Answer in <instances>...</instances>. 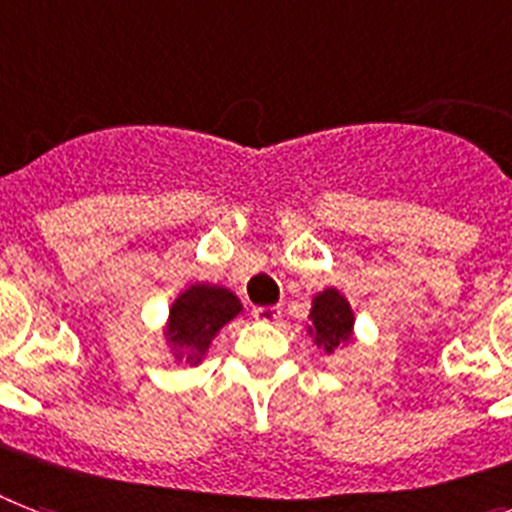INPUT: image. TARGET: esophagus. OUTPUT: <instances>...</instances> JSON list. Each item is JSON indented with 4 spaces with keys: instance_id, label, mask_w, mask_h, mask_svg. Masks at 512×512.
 I'll use <instances>...</instances> for the list:
<instances>
[{
    "instance_id": "obj_1",
    "label": "esophagus",
    "mask_w": 512,
    "mask_h": 512,
    "mask_svg": "<svg viewBox=\"0 0 512 512\" xmlns=\"http://www.w3.org/2000/svg\"><path fill=\"white\" fill-rule=\"evenodd\" d=\"M252 315H255L257 321H263V323H276L278 318H281V307H278V305H263V307H255V310H252Z\"/></svg>"
}]
</instances>
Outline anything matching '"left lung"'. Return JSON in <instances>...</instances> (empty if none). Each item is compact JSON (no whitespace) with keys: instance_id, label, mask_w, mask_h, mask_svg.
<instances>
[{"instance_id":"left-lung-1","label":"left lung","mask_w":512,"mask_h":512,"mask_svg":"<svg viewBox=\"0 0 512 512\" xmlns=\"http://www.w3.org/2000/svg\"><path fill=\"white\" fill-rule=\"evenodd\" d=\"M313 328L310 334L326 352H334L339 344L350 342L352 331V310L347 299L336 289H326L313 299V313H310Z\"/></svg>"}]
</instances>
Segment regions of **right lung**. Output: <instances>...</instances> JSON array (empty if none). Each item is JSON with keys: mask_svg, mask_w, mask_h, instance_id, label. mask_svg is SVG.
Segmentation results:
<instances>
[{"mask_svg": "<svg viewBox=\"0 0 512 512\" xmlns=\"http://www.w3.org/2000/svg\"><path fill=\"white\" fill-rule=\"evenodd\" d=\"M242 310L239 299L228 289L207 284H194L176 299L170 307L168 339L178 350V360L186 355V360L199 363L205 355L213 336L226 326L236 313Z\"/></svg>", "mask_w": 512, "mask_h": 512, "instance_id": "right-lung-1", "label": "right lung"}]
</instances>
